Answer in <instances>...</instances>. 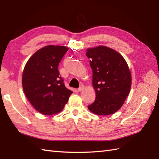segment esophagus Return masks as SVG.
Masks as SVG:
<instances>
[{
  "mask_svg": "<svg viewBox=\"0 0 159 159\" xmlns=\"http://www.w3.org/2000/svg\"><path fill=\"white\" fill-rule=\"evenodd\" d=\"M84 89V86H80V88L77 89V90H78L79 92H81V91H82V90Z\"/></svg>",
  "mask_w": 159,
  "mask_h": 159,
  "instance_id": "34e87169",
  "label": "esophagus"
}]
</instances>
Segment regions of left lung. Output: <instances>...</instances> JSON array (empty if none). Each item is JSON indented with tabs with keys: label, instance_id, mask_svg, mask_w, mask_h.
Segmentation results:
<instances>
[{
	"label": "left lung",
	"instance_id": "8db88e82",
	"mask_svg": "<svg viewBox=\"0 0 159 159\" xmlns=\"http://www.w3.org/2000/svg\"><path fill=\"white\" fill-rule=\"evenodd\" d=\"M86 56L90 59L96 93L95 102L88 108L98 115L114 114L130 91L132 75L128 64L120 53L105 46L89 48Z\"/></svg>",
	"mask_w": 159,
	"mask_h": 159
}]
</instances>
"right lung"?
Here are the masks:
<instances>
[{"mask_svg": "<svg viewBox=\"0 0 159 159\" xmlns=\"http://www.w3.org/2000/svg\"><path fill=\"white\" fill-rule=\"evenodd\" d=\"M68 50L65 46L48 45L32 55L25 66L22 89L29 102L43 115L60 112L73 93L65 87L57 69Z\"/></svg>", "mask_w": 159, "mask_h": 159, "instance_id": "right-lung-1", "label": "right lung"}]
</instances>
